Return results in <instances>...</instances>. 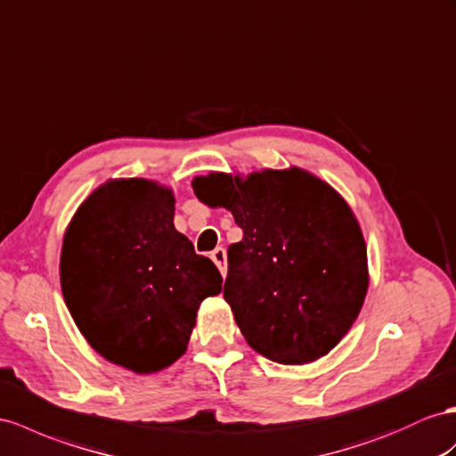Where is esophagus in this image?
Returning a JSON list of instances; mask_svg holds the SVG:
<instances>
[{"mask_svg":"<svg viewBox=\"0 0 456 456\" xmlns=\"http://www.w3.org/2000/svg\"><path fill=\"white\" fill-rule=\"evenodd\" d=\"M212 260H214V264L219 267L221 275H225V273H227V252H225V248L217 247V248L212 252Z\"/></svg>","mask_w":456,"mask_h":456,"instance_id":"obj_1","label":"esophagus"}]
</instances>
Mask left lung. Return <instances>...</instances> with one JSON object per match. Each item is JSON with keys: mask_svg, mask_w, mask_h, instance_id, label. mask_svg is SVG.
I'll use <instances>...</instances> for the list:
<instances>
[{"mask_svg": "<svg viewBox=\"0 0 456 456\" xmlns=\"http://www.w3.org/2000/svg\"><path fill=\"white\" fill-rule=\"evenodd\" d=\"M208 206L242 229L227 250L224 298L247 343L279 364L325 356L354 323L368 290V256L353 209L328 183L298 167L247 179L192 181Z\"/></svg>", "mask_w": 456, "mask_h": 456, "instance_id": "8db88e82", "label": "left lung"}]
</instances>
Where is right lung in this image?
Here are the masks:
<instances>
[{
  "label": "right lung",
  "instance_id": "obj_1",
  "mask_svg": "<svg viewBox=\"0 0 456 456\" xmlns=\"http://www.w3.org/2000/svg\"><path fill=\"white\" fill-rule=\"evenodd\" d=\"M173 216L166 186L110 181L77 209L63 239L61 290L77 328L103 358L136 373L184 354L198 306L224 283Z\"/></svg>",
  "mask_w": 456,
  "mask_h": 456
}]
</instances>
